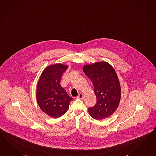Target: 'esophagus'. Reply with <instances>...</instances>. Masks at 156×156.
Segmentation results:
<instances>
[{"label":"esophagus","instance_id":"esophagus-1","mask_svg":"<svg viewBox=\"0 0 156 156\" xmlns=\"http://www.w3.org/2000/svg\"><path fill=\"white\" fill-rule=\"evenodd\" d=\"M83 98V94H79V95H78V96L76 97V98H78V99H82Z\"/></svg>","mask_w":156,"mask_h":156}]
</instances>
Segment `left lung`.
Returning <instances> with one entry per match:
<instances>
[{
	"label": "left lung",
	"mask_w": 156,
	"mask_h": 156,
	"mask_svg": "<svg viewBox=\"0 0 156 156\" xmlns=\"http://www.w3.org/2000/svg\"><path fill=\"white\" fill-rule=\"evenodd\" d=\"M83 70L92 82L97 103L88 108L90 116L101 120L113 114L121 99V87L114 68L108 62L101 61L86 64Z\"/></svg>",
	"instance_id": "8db88e82"
}]
</instances>
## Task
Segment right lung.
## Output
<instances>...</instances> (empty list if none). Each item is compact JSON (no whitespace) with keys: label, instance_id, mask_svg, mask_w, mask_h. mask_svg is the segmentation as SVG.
Returning <instances> with one entry per match:
<instances>
[{"label":"right lung","instance_id":"obj_1","mask_svg":"<svg viewBox=\"0 0 156 156\" xmlns=\"http://www.w3.org/2000/svg\"><path fill=\"white\" fill-rule=\"evenodd\" d=\"M68 66L60 63L50 64L42 72L36 89V100L46 114L58 118L65 114L73 98L60 85L61 78Z\"/></svg>","mask_w":156,"mask_h":156}]
</instances>
